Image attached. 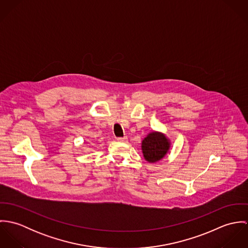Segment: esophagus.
<instances>
[{
    "instance_id": "esophagus-1",
    "label": "esophagus",
    "mask_w": 248,
    "mask_h": 248,
    "mask_svg": "<svg viewBox=\"0 0 248 248\" xmlns=\"http://www.w3.org/2000/svg\"><path fill=\"white\" fill-rule=\"evenodd\" d=\"M127 138L126 137H124V138H117V141L120 142H126L127 141Z\"/></svg>"
}]
</instances>
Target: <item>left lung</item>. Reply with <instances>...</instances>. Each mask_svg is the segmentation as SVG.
<instances>
[{
	"label": "left lung",
	"instance_id": "left-lung-1",
	"mask_svg": "<svg viewBox=\"0 0 248 248\" xmlns=\"http://www.w3.org/2000/svg\"><path fill=\"white\" fill-rule=\"evenodd\" d=\"M169 150L167 139L159 133H151L142 141V153L149 162H155L161 159Z\"/></svg>",
	"mask_w": 248,
	"mask_h": 248
}]
</instances>
